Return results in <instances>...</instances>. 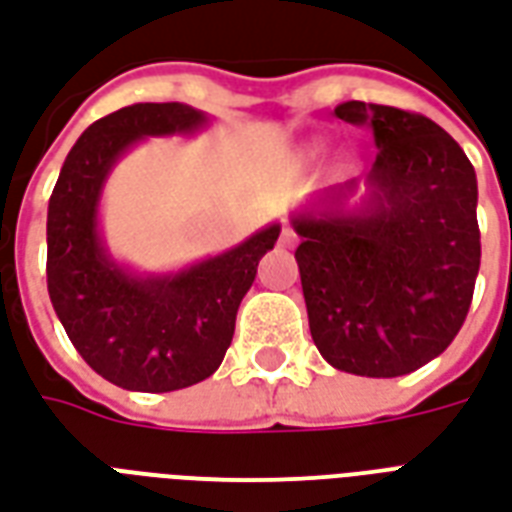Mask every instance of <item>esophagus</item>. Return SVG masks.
I'll return each mask as SVG.
<instances>
[{
	"label": "esophagus",
	"mask_w": 512,
	"mask_h": 512,
	"mask_svg": "<svg viewBox=\"0 0 512 512\" xmlns=\"http://www.w3.org/2000/svg\"><path fill=\"white\" fill-rule=\"evenodd\" d=\"M279 244L287 246V249H290V246L298 244V236H295V230H293V227H290V225L282 227V236H279Z\"/></svg>",
	"instance_id": "obj_1"
}]
</instances>
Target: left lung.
Returning a JSON list of instances; mask_svg holds the SVG:
<instances>
[{"label": "left lung", "instance_id": "left-lung-1", "mask_svg": "<svg viewBox=\"0 0 512 512\" xmlns=\"http://www.w3.org/2000/svg\"><path fill=\"white\" fill-rule=\"evenodd\" d=\"M333 113L372 127L377 160L290 214L309 331L333 369L401 377L464 325L480 268L478 179L426 116L358 100Z\"/></svg>", "mask_w": 512, "mask_h": 512}]
</instances>
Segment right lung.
Listing matches in <instances>:
<instances>
[{
	"label": "right lung",
	"mask_w": 512,
	"mask_h": 512,
	"mask_svg": "<svg viewBox=\"0 0 512 512\" xmlns=\"http://www.w3.org/2000/svg\"><path fill=\"white\" fill-rule=\"evenodd\" d=\"M211 116L184 102H138L86 127L48 200V295L94 372L119 388L168 393L217 372L241 298L282 225L260 227L222 255L179 271H135L116 260L100 222L102 189L146 138L198 135Z\"/></svg>",
	"instance_id": "1"
}]
</instances>
